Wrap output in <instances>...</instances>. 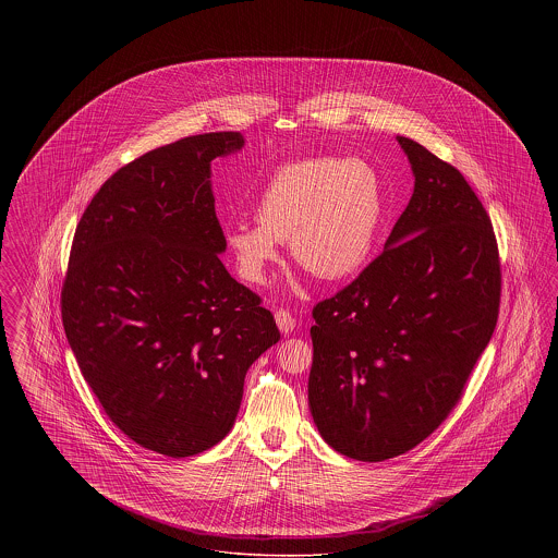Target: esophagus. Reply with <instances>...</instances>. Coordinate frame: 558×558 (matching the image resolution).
I'll use <instances>...</instances> for the list:
<instances>
[{
  "label": "esophagus",
  "instance_id": "esophagus-1",
  "mask_svg": "<svg viewBox=\"0 0 558 558\" xmlns=\"http://www.w3.org/2000/svg\"><path fill=\"white\" fill-rule=\"evenodd\" d=\"M274 318H276V324H278V328H280L282 335H291L292 330H294V324H296V322H294V318H292L287 310H278V312L274 314Z\"/></svg>",
  "mask_w": 558,
  "mask_h": 558
}]
</instances>
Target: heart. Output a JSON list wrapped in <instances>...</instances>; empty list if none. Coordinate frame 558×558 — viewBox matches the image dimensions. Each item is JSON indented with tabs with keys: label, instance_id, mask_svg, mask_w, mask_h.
Returning a JSON list of instances; mask_svg holds the SVG:
<instances>
[{
	"label": "heart",
	"instance_id": "b5f03b06",
	"mask_svg": "<svg viewBox=\"0 0 558 558\" xmlns=\"http://www.w3.org/2000/svg\"><path fill=\"white\" fill-rule=\"evenodd\" d=\"M385 215V192L362 159L296 160L276 169L255 203L257 223H230L223 242L240 278L264 284L280 242L322 280H345L368 264Z\"/></svg>",
	"mask_w": 558,
	"mask_h": 558
}]
</instances>
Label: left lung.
Returning a JSON list of instances; mask_svg holds the SVG:
<instances>
[{"instance_id": "1", "label": "left lung", "mask_w": 558, "mask_h": 558, "mask_svg": "<svg viewBox=\"0 0 558 558\" xmlns=\"http://www.w3.org/2000/svg\"><path fill=\"white\" fill-rule=\"evenodd\" d=\"M412 198L385 251L314 307L307 398L322 439L362 462L405 453L446 421L489 343L500 262L489 217L450 162L396 137Z\"/></svg>"}]
</instances>
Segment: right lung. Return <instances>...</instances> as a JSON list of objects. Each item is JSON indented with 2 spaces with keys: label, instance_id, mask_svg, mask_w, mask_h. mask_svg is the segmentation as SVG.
I'll list each match as a JSON object with an SVG mask.
<instances>
[{
  "label": "right lung",
  "instance_id": "add662e5",
  "mask_svg": "<svg viewBox=\"0 0 558 558\" xmlns=\"http://www.w3.org/2000/svg\"><path fill=\"white\" fill-rule=\"evenodd\" d=\"M240 132L178 140L121 167L81 217L62 324L108 418L146 450L186 458L234 426L244 376L280 332L219 255L211 160Z\"/></svg>",
  "mask_w": 558,
  "mask_h": 558
}]
</instances>
